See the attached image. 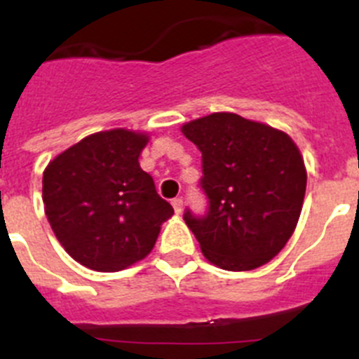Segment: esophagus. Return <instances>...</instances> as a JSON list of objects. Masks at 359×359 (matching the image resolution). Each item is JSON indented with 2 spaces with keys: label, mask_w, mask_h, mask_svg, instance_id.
<instances>
[{
  "label": "esophagus",
  "mask_w": 359,
  "mask_h": 359,
  "mask_svg": "<svg viewBox=\"0 0 359 359\" xmlns=\"http://www.w3.org/2000/svg\"><path fill=\"white\" fill-rule=\"evenodd\" d=\"M170 203H172L174 212H176V214H182V212H183V199L182 198H174Z\"/></svg>",
  "instance_id": "34e87169"
}]
</instances>
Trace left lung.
Here are the masks:
<instances>
[{
  "mask_svg": "<svg viewBox=\"0 0 359 359\" xmlns=\"http://www.w3.org/2000/svg\"><path fill=\"white\" fill-rule=\"evenodd\" d=\"M203 158L208 212H185L207 261L250 271L280 252L297 228L307 172L284 131L236 113H212L182 128Z\"/></svg>",
  "mask_w": 359,
  "mask_h": 359,
  "instance_id": "left-lung-1",
  "label": "left lung"
}]
</instances>
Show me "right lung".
<instances>
[{
	"instance_id": "1",
	"label": "right lung",
	"mask_w": 359,
	"mask_h": 359,
	"mask_svg": "<svg viewBox=\"0 0 359 359\" xmlns=\"http://www.w3.org/2000/svg\"><path fill=\"white\" fill-rule=\"evenodd\" d=\"M145 133L109 129L57 154L43 172V203L53 233L77 262L120 271L151 253L174 214L140 167Z\"/></svg>"
}]
</instances>
